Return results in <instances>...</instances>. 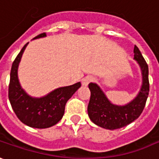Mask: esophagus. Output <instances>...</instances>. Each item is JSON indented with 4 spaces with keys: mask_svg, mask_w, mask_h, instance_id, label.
I'll use <instances>...</instances> for the list:
<instances>
[{
    "mask_svg": "<svg viewBox=\"0 0 159 159\" xmlns=\"http://www.w3.org/2000/svg\"><path fill=\"white\" fill-rule=\"evenodd\" d=\"M93 80H94V78L93 77V76H90V75L86 76V77L82 79V85H83V86H87L90 82L93 81Z\"/></svg>",
    "mask_w": 159,
    "mask_h": 159,
    "instance_id": "34e87169",
    "label": "esophagus"
}]
</instances>
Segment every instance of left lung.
<instances>
[{
	"label": "left lung",
	"mask_w": 159,
	"mask_h": 159,
	"mask_svg": "<svg viewBox=\"0 0 159 159\" xmlns=\"http://www.w3.org/2000/svg\"><path fill=\"white\" fill-rule=\"evenodd\" d=\"M134 59L139 65L142 72V86L137 95L125 105L112 103L102 88L95 83H90L91 92L87 107L88 116L97 126L114 130L127 126L140 116L144 108L150 91L149 68L137 46L134 47Z\"/></svg>",
	"instance_id": "obj_1"
}]
</instances>
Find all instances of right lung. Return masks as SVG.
Returning <instances> with one entry per match:
<instances>
[{"mask_svg": "<svg viewBox=\"0 0 159 159\" xmlns=\"http://www.w3.org/2000/svg\"><path fill=\"white\" fill-rule=\"evenodd\" d=\"M46 37L45 33L33 39ZM27 43L13 62L8 86V99L18 119L27 126L45 129L57 124L62 119L67 101L81 87L80 82L68 87H58L43 97L29 95L18 80V66Z\"/></svg>", "mask_w": 159, "mask_h": 159, "instance_id": "add662e5", "label": "right lung"}]
</instances>
